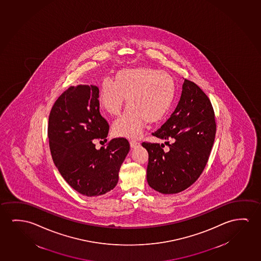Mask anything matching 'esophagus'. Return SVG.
<instances>
[{
  "mask_svg": "<svg viewBox=\"0 0 261 261\" xmlns=\"http://www.w3.org/2000/svg\"><path fill=\"white\" fill-rule=\"evenodd\" d=\"M140 145V143L139 142H136V141H130V146L131 148H136L138 147Z\"/></svg>",
  "mask_w": 261,
  "mask_h": 261,
  "instance_id": "34e87169",
  "label": "esophagus"
}]
</instances>
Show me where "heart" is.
<instances>
[{
	"label": "heart",
	"instance_id": "heart-1",
	"mask_svg": "<svg viewBox=\"0 0 261 261\" xmlns=\"http://www.w3.org/2000/svg\"><path fill=\"white\" fill-rule=\"evenodd\" d=\"M176 83L165 72L148 67L123 69L115 81L102 80L98 89V103L107 113L117 116L126 97L125 112L113 123L116 136L138 138L148 123L163 118L173 103Z\"/></svg>",
	"mask_w": 261,
	"mask_h": 261
}]
</instances>
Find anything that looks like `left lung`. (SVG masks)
<instances>
[{
    "instance_id": "1",
    "label": "left lung",
    "mask_w": 261,
    "mask_h": 261,
    "mask_svg": "<svg viewBox=\"0 0 261 261\" xmlns=\"http://www.w3.org/2000/svg\"><path fill=\"white\" fill-rule=\"evenodd\" d=\"M211 102L196 83L185 79L178 106L161 128L151 135L165 141L144 142L148 151L147 182L162 194H176L196 182L207 163L216 137Z\"/></svg>"
}]
</instances>
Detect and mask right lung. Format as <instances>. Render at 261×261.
I'll return each instance as SVG.
<instances>
[{"mask_svg":"<svg viewBox=\"0 0 261 261\" xmlns=\"http://www.w3.org/2000/svg\"><path fill=\"white\" fill-rule=\"evenodd\" d=\"M98 88L71 86L57 98L50 112L47 135L54 163L64 180L86 197H98L118 182L121 165L128 153V141L114 138L107 147L110 125L99 113Z\"/></svg>","mask_w":261,"mask_h":261,"instance_id":"1","label":"right lung"}]
</instances>
